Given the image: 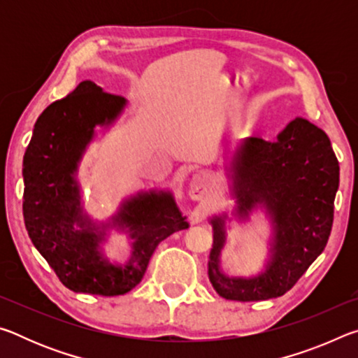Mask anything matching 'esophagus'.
I'll return each mask as SVG.
<instances>
[{"instance_id": "34e87169", "label": "esophagus", "mask_w": 358, "mask_h": 358, "mask_svg": "<svg viewBox=\"0 0 358 358\" xmlns=\"http://www.w3.org/2000/svg\"><path fill=\"white\" fill-rule=\"evenodd\" d=\"M211 183V178L207 172L194 173L189 180V197L192 201H201L205 197Z\"/></svg>"}]
</instances>
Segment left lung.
I'll use <instances>...</instances> for the list:
<instances>
[{
	"label": "left lung",
	"mask_w": 358,
	"mask_h": 358,
	"mask_svg": "<svg viewBox=\"0 0 358 358\" xmlns=\"http://www.w3.org/2000/svg\"><path fill=\"white\" fill-rule=\"evenodd\" d=\"M226 172L237 202L232 211L235 220L245 222L252 210L262 207L273 234L268 259L257 275L229 276L221 268V251L230 217L227 213L211 217L210 282L226 300L276 299L292 289L329 241L339 186V166L330 138L299 117L275 142L259 137L241 141L229 157Z\"/></svg>",
	"instance_id": "left-lung-1"
}]
</instances>
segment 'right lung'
Segmentation results:
<instances>
[{"label":"right lung","mask_w":358,"mask_h":358,"mask_svg":"<svg viewBox=\"0 0 358 358\" xmlns=\"http://www.w3.org/2000/svg\"><path fill=\"white\" fill-rule=\"evenodd\" d=\"M128 101L92 80L48 106L36 121L23 156V217L29 238L66 287L93 295H123L147 271L156 246L189 227L171 191H138L106 222L82 207L77 172L96 128H110ZM112 229L131 238L124 264L110 263L103 245Z\"/></svg>","instance_id":"right-lung-1"}]
</instances>
